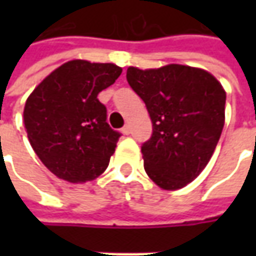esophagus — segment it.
I'll return each instance as SVG.
<instances>
[{
    "mask_svg": "<svg viewBox=\"0 0 256 256\" xmlns=\"http://www.w3.org/2000/svg\"><path fill=\"white\" fill-rule=\"evenodd\" d=\"M122 134L124 135H130V134H131V128H130V125H125V126H124Z\"/></svg>",
    "mask_w": 256,
    "mask_h": 256,
    "instance_id": "esophagus-1",
    "label": "esophagus"
}]
</instances>
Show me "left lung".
I'll return each mask as SVG.
<instances>
[{"mask_svg":"<svg viewBox=\"0 0 256 256\" xmlns=\"http://www.w3.org/2000/svg\"><path fill=\"white\" fill-rule=\"evenodd\" d=\"M126 81L152 121V135L141 146L145 172L160 188L180 190L211 160L225 122L226 94L214 75L188 65L130 66Z\"/></svg>","mask_w":256,"mask_h":256,"instance_id":"obj_1","label":"left lung"}]
</instances>
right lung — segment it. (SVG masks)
<instances>
[{"mask_svg": "<svg viewBox=\"0 0 256 256\" xmlns=\"http://www.w3.org/2000/svg\"><path fill=\"white\" fill-rule=\"evenodd\" d=\"M122 68L84 60L68 61L28 96L24 124L38 158L58 178L72 184L100 176L121 134L106 122L98 94L115 82Z\"/></svg>", "mask_w": 256, "mask_h": 256, "instance_id": "obj_1", "label": "right lung"}]
</instances>
